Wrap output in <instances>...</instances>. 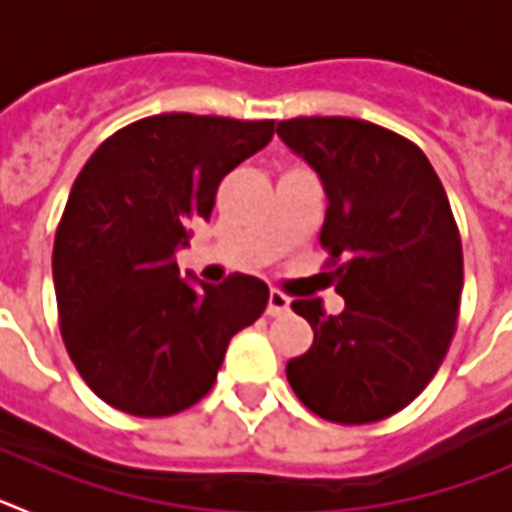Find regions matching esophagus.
I'll list each match as a JSON object with an SVG mask.
<instances>
[{
	"label": "esophagus",
	"instance_id": "esophagus-1",
	"mask_svg": "<svg viewBox=\"0 0 512 512\" xmlns=\"http://www.w3.org/2000/svg\"><path fill=\"white\" fill-rule=\"evenodd\" d=\"M287 312H289V297L284 295V292H279V289H271L266 315H271V318H282V315H287Z\"/></svg>",
	"mask_w": 512,
	"mask_h": 512
}]
</instances>
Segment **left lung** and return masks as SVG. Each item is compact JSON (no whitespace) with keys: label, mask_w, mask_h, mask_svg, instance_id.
Here are the masks:
<instances>
[{"label":"left lung","mask_w":512,"mask_h":512,"mask_svg":"<svg viewBox=\"0 0 512 512\" xmlns=\"http://www.w3.org/2000/svg\"><path fill=\"white\" fill-rule=\"evenodd\" d=\"M277 135L323 182L320 246L346 300L341 315L323 300L292 302L315 338L287 379L330 423H377L408 408L449 351L464 287L459 225L413 140L354 117H292Z\"/></svg>","instance_id":"obj_1"}]
</instances>
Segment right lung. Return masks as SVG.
<instances>
[{"mask_svg": "<svg viewBox=\"0 0 512 512\" xmlns=\"http://www.w3.org/2000/svg\"><path fill=\"white\" fill-rule=\"evenodd\" d=\"M271 135L274 120L166 112L112 133L76 176L53 243L58 325L81 379L112 408H192L230 338L266 310L261 279L192 287L174 251L212 215L223 176Z\"/></svg>", "mask_w": 512, "mask_h": 512, "instance_id": "add662e5", "label": "right lung"}]
</instances>
